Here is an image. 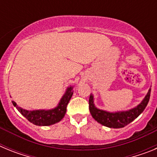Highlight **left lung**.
<instances>
[{"instance_id": "obj_1", "label": "left lung", "mask_w": 157, "mask_h": 157, "mask_svg": "<svg viewBox=\"0 0 157 157\" xmlns=\"http://www.w3.org/2000/svg\"><path fill=\"white\" fill-rule=\"evenodd\" d=\"M150 94L151 89H149V92L145 96L143 101H141V103L134 109H130L127 112H115V113L105 112V111L97 109L94 106L93 95L90 94V99H89V109H90V112L93 118L102 125L110 127V128H122L128 125L129 123L135 120L136 118L145 110V107L149 103Z\"/></svg>"}]
</instances>
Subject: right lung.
Segmentation results:
<instances>
[{
    "instance_id": "right-lung-1",
    "label": "right lung",
    "mask_w": 157,
    "mask_h": 157,
    "mask_svg": "<svg viewBox=\"0 0 157 157\" xmlns=\"http://www.w3.org/2000/svg\"><path fill=\"white\" fill-rule=\"evenodd\" d=\"M72 89V86L67 88L65 94L59 101L58 106L51 110L27 111L18 106L15 101H12V104L28 121L34 125L50 126L60 121L64 116L67 104L73 95Z\"/></svg>"
}]
</instances>
